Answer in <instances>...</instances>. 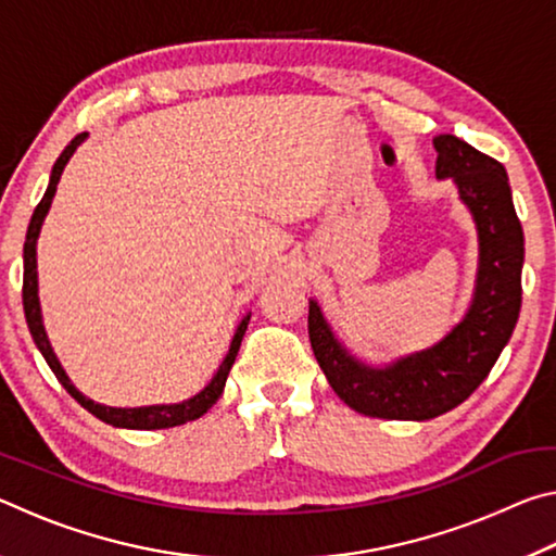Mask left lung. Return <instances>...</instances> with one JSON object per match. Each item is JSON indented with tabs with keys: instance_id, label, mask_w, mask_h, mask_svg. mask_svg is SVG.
I'll return each instance as SVG.
<instances>
[{
	"instance_id": "1",
	"label": "left lung",
	"mask_w": 556,
	"mask_h": 556,
	"mask_svg": "<svg viewBox=\"0 0 556 556\" xmlns=\"http://www.w3.org/2000/svg\"><path fill=\"white\" fill-rule=\"evenodd\" d=\"M434 147L437 176L454 178L481 242L476 296L464 321L429 351L370 368L336 341L316 301L308 304L316 361L338 397L365 417L425 421L458 407L488 378L520 316L525 238L503 164L454 135H439Z\"/></svg>"
}]
</instances>
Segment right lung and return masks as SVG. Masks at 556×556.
<instances>
[{"label": "right lung", "instance_id": "right-lung-1", "mask_svg": "<svg viewBox=\"0 0 556 556\" xmlns=\"http://www.w3.org/2000/svg\"><path fill=\"white\" fill-rule=\"evenodd\" d=\"M88 135L83 131V135L73 137L71 144L63 149V154L55 159L53 164V172H51V181L49 188H46L41 203L36 205V211L31 215V223H29V230H26V242H24V287H22V296H24V314H26V324H29V331L36 348H39L41 355L46 357V363H49V368L53 370L55 378L63 384L65 390L73 400L80 402V407H86L90 414H96L98 419L108 421L112 427H125V429H168V427H178V425H186V421H193L199 419L201 414L208 412L218 397L223 394L225 388V380H228V372L235 363V355L240 351V343H242V336L248 331V318H242V324L238 326V331H235V338L230 343V351L225 355V361L220 365V370L215 372V378L211 380L208 388L203 392L195 394V397L186 400L181 404H162V407H135V409H117V407H105V404H98L88 400L86 394H80L78 390L73 388V382L68 380V375L61 368L59 357L53 355V348L49 343V338H46L43 331V324H41V306H39V285H36V240H39V230H41V223L46 218V213L51 208V201L55 195V186L61 181V174H63V166L68 164V159L73 156L75 147H78L83 139Z\"/></svg>", "mask_w": 556, "mask_h": 556}]
</instances>
